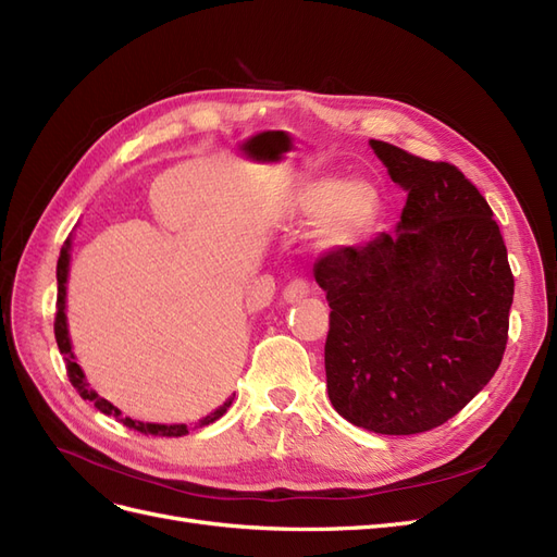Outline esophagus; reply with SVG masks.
Segmentation results:
<instances>
[{"label":"esophagus","instance_id":"34e87169","mask_svg":"<svg viewBox=\"0 0 557 557\" xmlns=\"http://www.w3.org/2000/svg\"><path fill=\"white\" fill-rule=\"evenodd\" d=\"M309 293H311L309 283H307V281H301V278H297V281H290L288 285H285V290H283V301H285V305H295V301L305 299Z\"/></svg>","mask_w":557,"mask_h":557}]
</instances>
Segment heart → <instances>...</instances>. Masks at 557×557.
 I'll use <instances>...</instances> for the list:
<instances>
[{"label": "heart", "mask_w": 557, "mask_h": 557, "mask_svg": "<svg viewBox=\"0 0 557 557\" xmlns=\"http://www.w3.org/2000/svg\"><path fill=\"white\" fill-rule=\"evenodd\" d=\"M381 209L379 190L367 181L342 183L332 176L301 178L285 197V215L295 223L313 221L311 242L318 250L356 246L372 230Z\"/></svg>", "instance_id": "heart-1"}]
</instances>
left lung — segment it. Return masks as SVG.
<instances>
[{
  "instance_id": "left-lung-1",
  "label": "left lung",
  "mask_w": 557,
  "mask_h": 557,
  "mask_svg": "<svg viewBox=\"0 0 557 557\" xmlns=\"http://www.w3.org/2000/svg\"><path fill=\"white\" fill-rule=\"evenodd\" d=\"M369 146L409 197L393 234L313 267L332 309L327 395L352 425L418 434L444 425L495 376L513 276L493 211L460 170Z\"/></svg>"
}]
</instances>
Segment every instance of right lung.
<instances>
[{"label": "right lung", "instance_id": "right-lung-1", "mask_svg": "<svg viewBox=\"0 0 557 557\" xmlns=\"http://www.w3.org/2000/svg\"><path fill=\"white\" fill-rule=\"evenodd\" d=\"M70 262H72V237L64 242V246H62V250H60V260H58V313H55V342H58L60 352L64 356V362H66V374H70V381H72V385H74L76 391H78V395H81L83 399L95 401V407H97L99 411H102V413L121 418V409H115L109 399L99 397V395L92 391L90 383L86 381V374H83L81 364L76 362L74 350H72L70 325H66V281H70ZM232 399H234V395H232V397H227V399L221 404V407H218L215 411H211L209 416L199 418L197 423H195V428H205V425L215 423V420L221 418V416L230 409ZM121 423H123V425H127V428H132V430H139V432H144V434H156V436H183V434H188V430H190L188 425H183V423H176V425H164V423H141V420H132V418H127V416H125V418H121Z\"/></svg>", "mask_w": 557, "mask_h": 557}]
</instances>
